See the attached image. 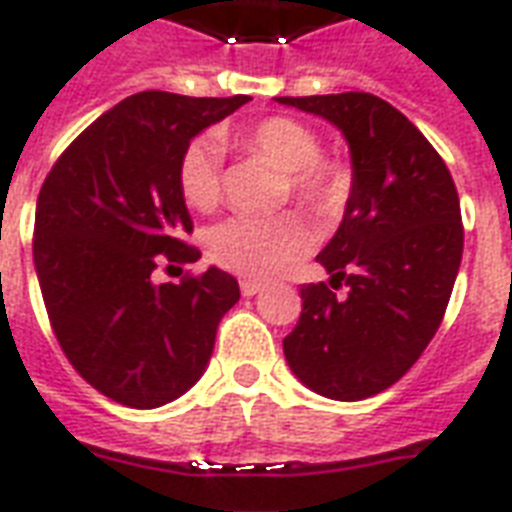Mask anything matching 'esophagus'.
I'll list each match as a JSON object with an SVG mask.
<instances>
[{"label": "esophagus", "instance_id": "esophagus-1", "mask_svg": "<svg viewBox=\"0 0 512 512\" xmlns=\"http://www.w3.org/2000/svg\"><path fill=\"white\" fill-rule=\"evenodd\" d=\"M260 289H263V284H260V281L241 279V295H244V297H255Z\"/></svg>", "mask_w": 512, "mask_h": 512}]
</instances>
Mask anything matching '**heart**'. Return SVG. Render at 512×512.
<instances>
[{
    "instance_id": "heart-1",
    "label": "heart",
    "mask_w": 512,
    "mask_h": 512,
    "mask_svg": "<svg viewBox=\"0 0 512 512\" xmlns=\"http://www.w3.org/2000/svg\"><path fill=\"white\" fill-rule=\"evenodd\" d=\"M223 146H233L249 156H260L276 170L287 172L289 193L297 204L316 215L332 212L345 196L348 177L340 164L319 159V138L289 116H268L236 132H217ZM177 185L188 207L209 212L223 193L220 148L212 140L196 138L183 148L177 162ZM209 255L231 271L249 279H271L284 271L308 247L303 225L295 217H231L215 225L207 239Z\"/></svg>"
}]
</instances>
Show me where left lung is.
I'll list each match as a JSON object with an SVG mask.
<instances>
[{"label":"left lung","mask_w":512,"mask_h":512,"mask_svg":"<svg viewBox=\"0 0 512 512\" xmlns=\"http://www.w3.org/2000/svg\"><path fill=\"white\" fill-rule=\"evenodd\" d=\"M276 103L335 124L353 170L340 228L316 257L332 279L300 287L284 356L313 393L361 401L401 380L441 327L462 260L460 196L436 148L377 95ZM340 280L345 298L331 292Z\"/></svg>","instance_id":"8db88e82"}]
</instances>
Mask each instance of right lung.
Listing matches in <instances>:
<instances>
[{
    "instance_id": "obj_1",
    "label": "right lung",
    "mask_w": 512,
    "mask_h": 512,
    "mask_svg": "<svg viewBox=\"0 0 512 512\" xmlns=\"http://www.w3.org/2000/svg\"><path fill=\"white\" fill-rule=\"evenodd\" d=\"M247 95L188 98L148 90L95 119L63 151L36 199L34 268L47 316L74 369L103 396L156 409L191 390L239 303L220 268L156 284L164 255L196 263L177 185L183 148Z\"/></svg>"
}]
</instances>
